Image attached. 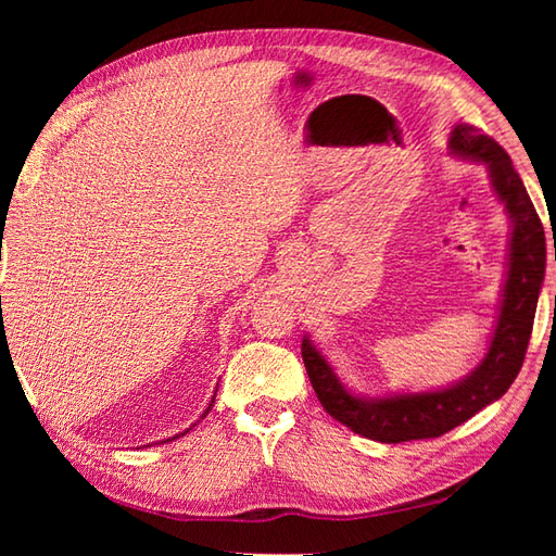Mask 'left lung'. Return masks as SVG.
I'll return each mask as SVG.
<instances>
[{"instance_id":"8db88e82","label":"left lung","mask_w":556,"mask_h":556,"mask_svg":"<svg viewBox=\"0 0 556 556\" xmlns=\"http://www.w3.org/2000/svg\"><path fill=\"white\" fill-rule=\"evenodd\" d=\"M448 152L488 164L494 193L511 219L509 265H506L509 269H506L497 325L485 358L464 380L437 392L370 399L351 394L308 337H303L301 344L305 370L323 408L356 434L384 444L440 437L504 396L523 365L542 279H545V229L506 150L480 128L458 124L448 138Z\"/></svg>"}]
</instances>
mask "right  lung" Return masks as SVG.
Segmentation results:
<instances>
[{
  "instance_id": "obj_1",
  "label": "right lung",
  "mask_w": 556,
  "mask_h": 556,
  "mask_svg": "<svg viewBox=\"0 0 556 556\" xmlns=\"http://www.w3.org/2000/svg\"><path fill=\"white\" fill-rule=\"evenodd\" d=\"M0 305H2V299H0ZM4 334H7V329H4V325H2V327H0V339H2V344H4ZM212 404H215V399H212V401H210V406H207V410L203 413V418H205V416H207V413H210ZM188 430H191V428H188ZM188 430H186V432H188ZM186 432H181V434H186ZM174 440H176V437H174Z\"/></svg>"
}]
</instances>
